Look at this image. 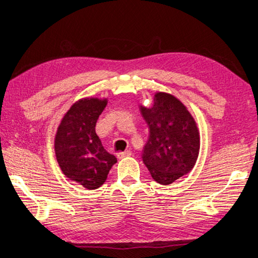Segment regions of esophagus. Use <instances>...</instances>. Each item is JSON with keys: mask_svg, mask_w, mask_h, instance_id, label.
Segmentation results:
<instances>
[{"mask_svg": "<svg viewBox=\"0 0 258 258\" xmlns=\"http://www.w3.org/2000/svg\"><path fill=\"white\" fill-rule=\"evenodd\" d=\"M131 151H125V152H119L117 153V158L118 159H123V158H126V157H130L131 156Z\"/></svg>", "mask_w": 258, "mask_h": 258, "instance_id": "esophagus-1", "label": "esophagus"}]
</instances>
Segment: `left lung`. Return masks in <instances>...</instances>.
Returning <instances> with one entry per match:
<instances>
[{"instance_id":"8db88e82","label":"left lung","mask_w":258,"mask_h":258,"mask_svg":"<svg viewBox=\"0 0 258 258\" xmlns=\"http://www.w3.org/2000/svg\"><path fill=\"white\" fill-rule=\"evenodd\" d=\"M139 107L150 128L143 162L154 180L169 185L190 172L198 161V124L187 107L171 93L154 92L151 106Z\"/></svg>"}]
</instances>
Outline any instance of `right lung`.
<instances>
[{"instance_id":"right-lung-1","label":"right lung","mask_w":258,"mask_h":258,"mask_svg":"<svg viewBox=\"0 0 258 258\" xmlns=\"http://www.w3.org/2000/svg\"><path fill=\"white\" fill-rule=\"evenodd\" d=\"M108 98L86 97L77 100L64 114L56 131V160L70 180L87 189H97L107 179L117 159L106 151L96 134V123Z\"/></svg>"}]
</instances>
